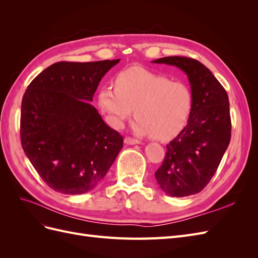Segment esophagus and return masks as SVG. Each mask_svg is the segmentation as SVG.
I'll use <instances>...</instances> for the list:
<instances>
[{
  "label": "esophagus",
  "mask_w": 258,
  "mask_h": 258,
  "mask_svg": "<svg viewBox=\"0 0 258 258\" xmlns=\"http://www.w3.org/2000/svg\"><path fill=\"white\" fill-rule=\"evenodd\" d=\"M124 143L128 144V145H135V144H140L141 142H140L138 139L127 137V138H124Z\"/></svg>",
  "instance_id": "34e87169"
}]
</instances>
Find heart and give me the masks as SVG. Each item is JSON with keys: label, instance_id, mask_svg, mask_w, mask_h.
<instances>
[{"label": "heart", "instance_id": "1", "mask_svg": "<svg viewBox=\"0 0 258 258\" xmlns=\"http://www.w3.org/2000/svg\"><path fill=\"white\" fill-rule=\"evenodd\" d=\"M98 104L112 127L121 128L136 108L137 132L168 140L186 126L194 96L184 82L132 67L116 76L115 87L100 89Z\"/></svg>", "mask_w": 258, "mask_h": 258}]
</instances>
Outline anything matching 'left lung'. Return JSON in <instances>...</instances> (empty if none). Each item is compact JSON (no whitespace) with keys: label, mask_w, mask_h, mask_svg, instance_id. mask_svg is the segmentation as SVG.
Here are the masks:
<instances>
[{"label":"left lung","mask_w":258,"mask_h":258,"mask_svg":"<svg viewBox=\"0 0 258 258\" xmlns=\"http://www.w3.org/2000/svg\"><path fill=\"white\" fill-rule=\"evenodd\" d=\"M175 66L186 73L194 104L185 128L167 145L155 177L173 197L201 191L215 174L231 136L227 92L210 70L196 59L173 56L153 61Z\"/></svg>","instance_id":"8db88e82"}]
</instances>
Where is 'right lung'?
<instances>
[{"label":"right lung","instance_id":"add662e5","mask_svg":"<svg viewBox=\"0 0 258 258\" xmlns=\"http://www.w3.org/2000/svg\"><path fill=\"white\" fill-rule=\"evenodd\" d=\"M118 62H57L28 86L21 102V145L51 189L66 195L92 190L122 148V136L90 104L100 81Z\"/></svg>","mask_w":258,"mask_h":258}]
</instances>
